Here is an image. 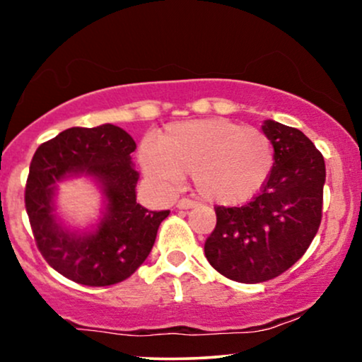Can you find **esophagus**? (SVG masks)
Listing matches in <instances>:
<instances>
[{"instance_id":"1","label":"esophagus","mask_w":362,"mask_h":362,"mask_svg":"<svg viewBox=\"0 0 362 362\" xmlns=\"http://www.w3.org/2000/svg\"><path fill=\"white\" fill-rule=\"evenodd\" d=\"M195 205H197L195 200H190V199H187V197H184V199L178 200L177 207L180 209V210H185V209H192V207H195Z\"/></svg>"}]
</instances>
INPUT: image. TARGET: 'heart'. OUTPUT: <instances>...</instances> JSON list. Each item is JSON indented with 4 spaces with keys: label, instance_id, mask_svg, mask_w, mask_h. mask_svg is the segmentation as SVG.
<instances>
[{
    "label": "heart",
    "instance_id": "b5f03b06",
    "mask_svg": "<svg viewBox=\"0 0 362 362\" xmlns=\"http://www.w3.org/2000/svg\"><path fill=\"white\" fill-rule=\"evenodd\" d=\"M276 153L271 139L228 118L168 125L160 140L147 136L140 163L152 184L172 192L192 173L204 199L223 205L250 200L267 184Z\"/></svg>",
    "mask_w": 362,
    "mask_h": 362
}]
</instances>
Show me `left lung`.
Here are the masks:
<instances>
[{"instance_id":"obj_1","label":"left lung","mask_w":362,"mask_h":362,"mask_svg":"<svg viewBox=\"0 0 362 362\" xmlns=\"http://www.w3.org/2000/svg\"><path fill=\"white\" fill-rule=\"evenodd\" d=\"M276 162L267 184L240 207H215L217 223L205 257L217 272L244 284L279 277L309 249L322 218L326 163L297 128L267 120Z\"/></svg>"}]
</instances>
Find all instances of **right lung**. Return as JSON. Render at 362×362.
Returning <instances> with one entry per match:
<instances>
[{
	"mask_svg": "<svg viewBox=\"0 0 362 362\" xmlns=\"http://www.w3.org/2000/svg\"><path fill=\"white\" fill-rule=\"evenodd\" d=\"M135 140L115 125L73 127L41 144L30 163L25 207L36 247L54 271L90 287L125 281L148 257L168 210L136 204L139 173L132 167ZM85 171L104 185L107 217L90 236L68 235L54 222L52 185L68 173Z\"/></svg>",
	"mask_w": 362,
	"mask_h": 362,
	"instance_id": "right-lung-1",
	"label": "right lung"
}]
</instances>
